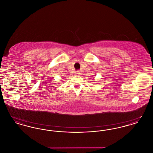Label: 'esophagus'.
I'll return each mask as SVG.
<instances>
[{"mask_svg":"<svg viewBox=\"0 0 153 153\" xmlns=\"http://www.w3.org/2000/svg\"><path fill=\"white\" fill-rule=\"evenodd\" d=\"M81 74H82V73L80 71H77L76 73H75V74H76L77 76H80V75H81Z\"/></svg>","mask_w":153,"mask_h":153,"instance_id":"esophagus-1","label":"esophagus"}]
</instances>
